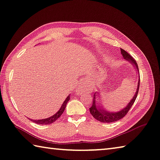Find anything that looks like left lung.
<instances>
[{"label":"left lung","instance_id":"8db88e82","mask_svg":"<svg viewBox=\"0 0 160 160\" xmlns=\"http://www.w3.org/2000/svg\"><path fill=\"white\" fill-rule=\"evenodd\" d=\"M120 52H121V54L123 56V58L127 60V61L130 62L131 64L134 66L135 68L137 69V70L138 72V65L137 63V61L132 58V56L130 54L128 53L124 49H120ZM139 73V72H138ZM139 86H140V75L138 76V85H137V92L134 95L133 98L131 99V101L129 102V104L127 105L125 108H123L121 111H118V112H115V113H111L108 112L107 111H105L104 108H103L101 106H99V104H98L96 100L99 99L98 98L99 96L97 95H96V93H94V95H93V99H92V106L90 107V113H91V115L95 118L96 120H99L102 122H116L117 120H119L123 117L125 116L126 114L128 113V111L130 109L132 105L134 103L135 100H136L137 94L138 92V89H139Z\"/></svg>","mask_w":160,"mask_h":160}]
</instances>
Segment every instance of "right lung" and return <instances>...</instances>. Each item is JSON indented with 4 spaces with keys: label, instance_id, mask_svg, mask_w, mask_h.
I'll use <instances>...</instances> for the list:
<instances>
[{
    "label": "right lung",
    "instance_id": "obj_1",
    "mask_svg": "<svg viewBox=\"0 0 160 160\" xmlns=\"http://www.w3.org/2000/svg\"><path fill=\"white\" fill-rule=\"evenodd\" d=\"M69 100H70V95H69L68 97L65 99V100L64 101V102H63V104H62L61 108H60L58 112L54 114V115H53L52 116L47 118H45V119H42V120H32V119H31V120L33 122H35V123H37V124H40V125L52 124V123H53V122H55L59 117H61V116L63 113V111H64V110H65L66 105H67V103Z\"/></svg>",
    "mask_w": 160,
    "mask_h": 160
}]
</instances>
